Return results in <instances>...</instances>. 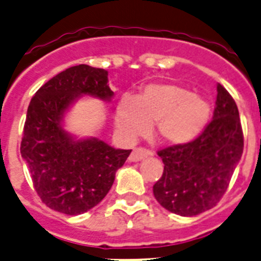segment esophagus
Returning <instances> with one entry per match:
<instances>
[{
  "mask_svg": "<svg viewBox=\"0 0 261 261\" xmlns=\"http://www.w3.org/2000/svg\"><path fill=\"white\" fill-rule=\"evenodd\" d=\"M147 156H149V151L148 149H145V148H135L131 152L130 156H128V160H130L131 163H136V161H142Z\"/></svg>",
  "mask_w": 261,
  "mask_h": 261,
  "instance_id": "esophagus-1",
  "label": "esophagus"
}]
</instances>
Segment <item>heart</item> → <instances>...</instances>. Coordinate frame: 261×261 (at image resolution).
<instances>
[{"label":"heart","mask_w":261,"mask_h":261,"mask_svg":"<svg viewBox=\"0 0 261 261\" xmlns=\"http://www.w3.org/2000/svg\"><path fill=\"white\" fill-rule=\"evenodd\" d=\"M211 105L201 96L178 84H148L133 97L118 102L114 123L127 142L145 135L156 123L157 139L169 145L192 142L211 118Z\"/></svg>","instance_id":"1"}]
</instances>
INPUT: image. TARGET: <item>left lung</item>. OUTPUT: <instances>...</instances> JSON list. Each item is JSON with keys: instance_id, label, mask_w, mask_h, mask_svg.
Returning a JSON list of instances; mask_svg holds the SVG:
<instances>
[{"instance_id": "obj_1", "label": "left lung", "mask_w": 261, "mask_h": 261, "mask_svg": "<svg viewBox=\"0 0 261 261\" xmlns=\"http://www.w3.org/2000/svg\"><path fill=\"white\" fill-rule=\"evenodd\" d=\"M243 153V131L234 98L217 84L213 119L186 144L157 152L164 173L154 183L156 200L169 212L191 217L221 200Z\"/></svg>"}]
</instances>
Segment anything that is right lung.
<instances>
[{
  "instance_id": "1",
  "label": "right lung",
  "mask_w": 261,
  "mask_h": 261,
  "mask_svg": "<svg viewBox=\"0 0 261 261\" xmlns=\"http://www.w3.org/2000/svg\"><path fill=\"white\" fill-rule=\"evenodd\" d=\"M84 95L110 101L114 93L107 70L78 65L40 87L28 105L20 144L41 201L70 216L90 211L107 196L131 153L97 138L75 139L63 130L65 112Z\"/></svg>"
}]
</instances>
